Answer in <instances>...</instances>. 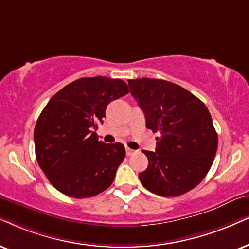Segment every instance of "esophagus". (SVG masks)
I'll use <instances>...</instances> for the list:
<instances>
[{
  "label": "esophagus",
  "mask_w": 249,
  "mask_h": 249,
  "mask_svg": "<svg viewBox=\"0 0 249 249\" xmlns=\"http://www.w3.org/2000/svg\"><path fill=\"white\" fill-rule=\"evenodd\" d=\"M134 153H135V150H133V149H131V148L126 147V155H127V156H131V155H133Z\"/></svg>",
  "instance_id": "34e87169"
}]
</instances>
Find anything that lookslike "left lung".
<instances>
[{
    "instance_id": "obj_1",
    "label": "left lung",
    "mask_w": 249,
    "mask_h": 249,
    "mask_svg": "<svg viewBox=\"0 0 249 249\" xmlns=\"http://www.w3.org/2000/svg\"><path fill=\"white\" fill-rule=\"evenodd\" d=\"M128 87L146 127L161 134L155 152L142 150L148 168L139 174L141 184L161 196L193 190L212 168L218 146L208 108L185 88L163 79H130Z\"/></svg>"
}]
</instances>
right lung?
<instances>
[{
    "label": "right lung",
    "mask_w": 249,
    "mask_h": 249,
    "mask_svg": "<svg viewBox=\"0 0 249 249\" xmlns=\"http://www.w3.org/2000/svg\"><path fill=\"white\" fill-rule=\"evenodd\" d=\"M127 93L123 80L99 75L72 81L49 100L37 118L34 143L36 161L56 190L83 199L112 184L125 148L99 141L94 131L107 106Z\"/></svg>",
    "instance_id": "right-lung-1"
}]
</instances>
